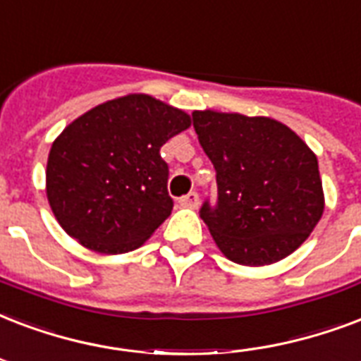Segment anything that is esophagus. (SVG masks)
Here are the masks:
<instances>
[{"mask_svg":"<svg viewBox=\"0 0 361 361\" xmlns=\"http://www.w3.org/2000/svg\"><path fill=\"white\" fill-rule=\"evenodd\" d=\"M180 206H183V208H192V210H195V208L199 206V195L195 191L187 192L185 197H181L180 199Z\"/></svg>","mask_w":361,"mask_h":361,"instance_id":"34e87169","label":"esophagus"}]
</instances>
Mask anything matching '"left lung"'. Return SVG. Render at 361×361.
I'll use <instances>...</instances> for the list:
<instances>
[{
  "label": "left lung",
  "instance_id": "8db88e82",
  "mask_svg": "<svg viewBox=\"0 0 361 361\" xmlns=\"http://www.w3.org/2000/svg\"><path fill=\"white\" fill-rule=\"evenodd\" d=\"M192 125L216 169L217 204L200 217L221 254L244 267L293 254L326 206L314 151L271 117L204 109Z\"/></svg>",
  "mask_w": 361,
  "mask_h": 361
}]
</instances>
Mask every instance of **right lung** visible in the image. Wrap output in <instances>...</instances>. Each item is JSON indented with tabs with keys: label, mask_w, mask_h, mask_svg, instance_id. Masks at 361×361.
Listing matches in <instances>:
<instances>
[{
	"label": "right lung",
	"mask_w": 361,
	"mask_h": 361,
	"mask_svg": "<svg viewBox=\"0 0 361 361\" xmlns=\"http://www.w3.org/2000/svg\"><path fill=\"white\" fill-rule=\"evenodd\" d=\"M191 115L149 94H126L71 121L52 142L45 191L60 227L106 255L132 252L170 216L161 147Z\"/></svg>",
	"instance_id": "add662e5"
}]
</instances>
